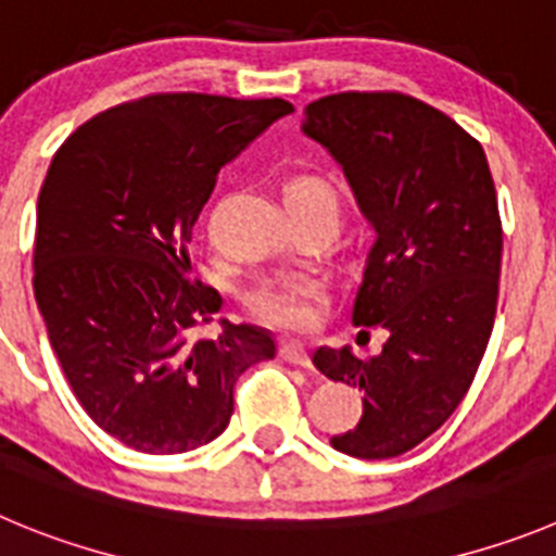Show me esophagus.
Wrapping results in <instances>:
<instances>
[{"mask_svg":"<svg viewBox=\"0 0 556 556\" xmlns=\"http://www.w3.org/2000/svg\"><path fill=\"white\" fill-rule=\"evenodd\" d=\"M279 356H282L288 365L309 367V354L304 351V345H299V342H282V345H279Z\"/></svg>","mask_w":556,"mask_h":556,"instance_id":"1","label":"esophagus"}]
</instances>
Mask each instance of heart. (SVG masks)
Masks as SVG:
<instances>
[{
    "instance_id": "b5f03b06",
    "label": "heart",
    "mask_w": 556,
    "mask_h": 556,
    "mask_svg": "<svg viewBox=\"0 0 556 556\" xmlns=\"http://www.w3.org/2000/svg\"><path fill=\"white\" fill-rule=\"evenodd\" d=\"M285 200H309L329 207V214L340 225V197L320 178H295L285 191ZM324 288L304 277H268L247 290L243 302L249 313L274 329L295 331L309 326L315 307L324 302Z\"/></svg>"
}]
</instances>
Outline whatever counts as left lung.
Returning <instances> with one entry per match:
<instances>
[{
	"label": "left lung",
	"mask_w": 556,
	"mask_h": 556,
	"mask_svg": "<svg viewBox=\"0 0 556 556\" xmlns=\"http://www.w3.org/2000/svg\"><path fill=\"white\" fill-rule=\"evenodd\" d=\"M302 131L334 155L376 230L351 320L387 331L378 356L313 354L326 378L362 392V419L331 447L395 458L453 417L494 329L502 222L489 159L453 117L403 92L318 98Z\"/></svg>",
	"instance_id": "8db88e82"
}]
</instances>
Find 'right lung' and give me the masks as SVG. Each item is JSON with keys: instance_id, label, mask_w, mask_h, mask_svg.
I'll use <instances>...</instances> for the list:
<instances>
[{"instance_id": "right-lung-1", "label": "right lung", "mask_w": 556, "mask_h": 556, "mask_svg": "<svg viewBox=\"0 0 556 556\" xmlns=\"http://www.w3.org/2000/svg\"><path fill=\"white\" fill-rule=\"evenodd\" d=\"M290 112L282 98L159 92L96 114L51 159L35 302L76 401L126 447L178 455L214 442L238 376L277 354L249 324L191 340L222 295L191 279L186 243L219 169Z\"/></svg>"}]
</instances>
